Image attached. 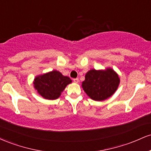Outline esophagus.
Returning a JSON list of instances; mask_svg holds the SVG:
<instances>
[{"instance_id": "1", "label": "esophagus", "mask_w": 151, "mask_h": 151, "mask_svg": "<svg viewBox=\"0 0 151 151\" xmlns=\"http://www.w3.org/2000/svg\"><path fill=\"white\" fill-rule=\"evenodd\" d=\"M73 81H74V83H78L79 81V79H78V78H76V79H73Z\"/></svg>"}]
</instances>
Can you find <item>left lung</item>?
<instances>
[{"label":"left lung","mask_w":151,"mask_h":151,"mask_svg":"<svg viewBox=\"0 0 151 151\" xmlns=\"http://www.w3.org/2000/svg\"><path fill=\"white\" fill-rule=\"evenodd\" d=\"M120 79L111 68L105 70H91L86 72L81 86L86 94L94 101H104L111 96L118 89Z\"/></svg>","instance_id":"obj_1"}]
</instances>
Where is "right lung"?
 <instances>
[{
  "label": "right lung",
  "mask_w": 151,
  "mask_h": 151,
  "mask_svg": "<svg viewBox=\"0 0 151 151\" xmlns=\"http://www.w3.org/2000/svg\"><path fill=\"white\" fill-rule=\"evenodd\" d=\"M70 83L72 80L70 77L63 76L57 70L38 75L33 81L34 87L38 93L43 98L50 100L60 97L66 86Z\"/></svg>",
  "instance_id": "obj_1"
}]
</instances>
